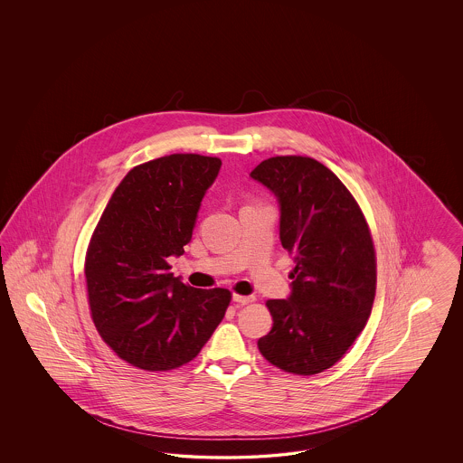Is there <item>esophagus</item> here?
<instances>
[{
    "instance_id": "esophagus-1",
    "label": "esophagus",
    "mask_w": 463,
    "mask_h": 463,
    "mask_svg": "<svg viewBox=\"0 0 463 463\" xmlns=\"http://www.w3.org/2000/svg\"><path fill=\"white\" fill-rule=\"evenodd\" d=\"M232 300H234V302H238L239 306H248V304H251V302H254L256 298H254L252 295L234 294V297H232Z\"/></svg>"
}]
</instances>
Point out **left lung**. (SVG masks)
<instances>
[{
    "instance_id": "obj_1",
    "label": "left lung",
    "mask_w": 463,
    "mask_h": 463,
    "mask_svg": "<svg viewBox=\"0 0 463 463\" xmlns=\"http://www.w3.org/2000/svg\"><path fill=\"white\" fill-rule=\"evenodd\" d=\"M251 178L279 198L281 246L295 263L292 295L268 300L273 327L258 348L283 372L321 373L345 356L370 317L377 288L370 227L350 190L312 157H269Z\"/></svg>"
}]
</instances>
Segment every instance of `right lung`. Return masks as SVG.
<instances>
[{"label": "right lung", "instance_id": "1", "mask_svg": "<svg viewBox=\"0 0 463 463\" xmlns=\"http://www.w3.org/2000/svg\"><path fill=\"white\" fill-rule=\"evenodd\" d=\"M222 161L169 155L130 169L95 227L84 258L91 319L127 364L166 372L188 364L224 319L232 294L184 285L169 271Z\"/></svg>", "mask_w": 463, "mask_h": 463}]
</instances>
